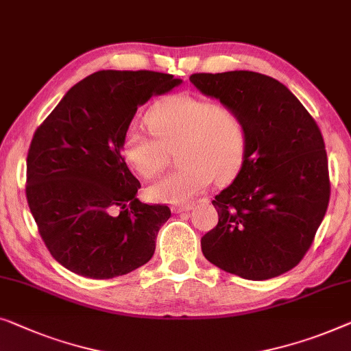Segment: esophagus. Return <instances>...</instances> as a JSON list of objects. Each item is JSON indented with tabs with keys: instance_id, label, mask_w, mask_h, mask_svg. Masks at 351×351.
Here are the masks:
<instances>
[{
	"instance_id": "esophagus-1",
	"label": "esophagus",
	"mask_w": 351,
	"mask_h": 351,
	"mask_svg": "<svg viewBox=\"0 0 351 351\" xmlns=\"http://www.w3.org/2000/svg\"><path fill=\"white\" fill-rule=\"evenodd\" d=\"M193 207H195V204H182V206H176V207H172V210H174L176 213H180V212H190Z\"/></svg>"
}]
</instances>
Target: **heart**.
<instances>
[{"instance_id": "obj_1", "label": "heart", "mask_w": 351, "mask_h": 351, "mask_svg": "<svg viewBox=\"0 0 351 351\" xmlns=\"http://www.w3.org/2000/svg\"><path fill=\"white\" fill-rule=\"evenodd\" d=\"M149 131L131 125L121 141L126 165L145 179L160 174L165 149L180 142V167L147 190L154 201L186 204L206 190L213 177L228 180L242 165L247 125L236 109L193 95H174L156 103L147 114Z\"/></svg>"}]
</instances>
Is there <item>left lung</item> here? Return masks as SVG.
Returning <instances> with one entry per match:
<instances>
[{
    "label": "left lung",
    "mask_w": 351,
    "mask_h": 351,
    "mask_svg": "<svg viewBox=\"0 0 351 351\" xmlns=\"http://www.w3.org/2000/svg\"><path fill=\"white\" fill-rule=\"evenodd\" d=\"M190 82L236 109L247 125L241 171L212 201L218 223L202 236V253L247 280L282 276L311 248L329 204L322 131L301 101L269 75L197 73Z\"/></svg>",
    "instance_id": "8db88e82"
}]
</instances>
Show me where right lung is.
I'll use <instances>...</instances> for the list:
<instances>
[{
	"mask_svg": "<svg viewBox=\"0 0 351 351\" xmlns=\"http://www.w3.org/2000/svg\"><path fill=\"white\" fill-rule=\"evenodd\" d=\"M180 79L155 71H98L40 123L27 158V201L50 255L77 276L106 280L155 253L167 206L144 204L121 141L139 106Z\"/></svg>",
	"mask_w": 351,
	"mask_h": 351,
	"instance_id": "add662e5",
	"label": "right lung"
}]
</instances>
